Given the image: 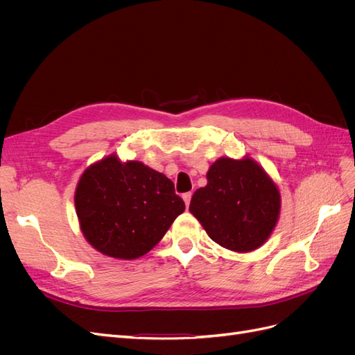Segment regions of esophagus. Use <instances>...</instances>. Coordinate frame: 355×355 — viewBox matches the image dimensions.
Wrapping results in <instances>:
<instances>
[{
    "label": "esophagus",
    "instance_id": "esophagus-1",
    "mask_svg": "<svg viewBox=\"0 0 355 355\" xmlns=\"http://www.w3.org/2000/svg\"><path fill=\"white\" fill-rule=\"evenodd\" d=\"M191 197H192V194H191V192H187V194H184V196H182V198H184V201H185V206H187V209L189 207V202H191Z\"/></svg>",
    "mask_w": 355,
    "mask_h": 355
}]
</instances>
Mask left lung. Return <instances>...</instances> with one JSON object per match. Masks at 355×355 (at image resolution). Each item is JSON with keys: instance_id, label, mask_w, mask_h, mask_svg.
<instances>
[{"instance_id": "1", "label": "left lung", "mask_w": 355, "mask_h": 355, "mask_svg": "<svg viewBox=\"0 0 355 355\" xmlns=\"http://www.w3.org/2000/svg\"><path fill=\"white\" fill-rule=\"evenodd\" d=\"M280 207V191L254 159L222 157L210 166L207 185L192 196L189 211L214 243L247 253L270 239Z\"/></svg>"}]
</instances>
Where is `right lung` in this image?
<instances>
[{
	"label": "right lung",
	"instance_id": "obj_1",
	"mask_svg": "<svg viewBox=\"0 0 355 355\" xmlns=\"http://www.w3.org/2000/svg\"><path fill=\"white\" fill-rule=\"evenodd\" d=\"M75 209L85 240L101 253L127 261L157 245L185 202L167 176L141 161L121 163L112 154L84 170Z\"/></svg>",
	"mask_w": 355,
	"mask_h": 355
}]
</instances>
